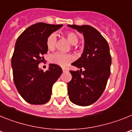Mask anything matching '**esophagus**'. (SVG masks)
I'll return each mask as SVG.
<instances>
[{"label": "esophagus", "mask_w": 132, "mask_h": 132, "mask_svg": "<svg viewBox=\"0 0 132 132\" xmlns=\"http://www.w3.org/2000/svg\"><path fill=\"white\" fill-rule=\"evenodd\" d=\"M62 70H63V73L68 71V70H67V69H65V68H62Z\"/></svg>", "instance_id": "34e87169"}]
</instances>
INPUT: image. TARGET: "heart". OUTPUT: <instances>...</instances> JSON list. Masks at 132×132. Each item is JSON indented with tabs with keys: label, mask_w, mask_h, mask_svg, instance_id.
<instances>
[{
	"label": "heart",
	"mask_w": 132,
	"mask_h": 132,
	"mask_svg": "<svg viewBox=\"0 0 132 132\" xmlns=\"http://www.w3.org/2000/svg\"><path fill=\"white\" fill-rule=\"evenodd\" d=\"M66 37L67 39L72 45H77L79 42V37L73 31H69L66 34ZM57 42V36L55 34H51L47 39V47L49 50H53L55 47ZM73 60V57L71 55L65 54L63 53H56L52 55L51 61L55 64L65 67L69 63Z\"/></svg>",
	"instance_id": "obj_1"
}]
</instances>
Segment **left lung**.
<instances>
[{
  "label": "left lung",
  "instance_id": "1",
  "mask_svg": "<svg viewBox=\"0 0 132 132\" xmlns=\"http://www.w3.org/2000/svg\"><path fill=\"white\" fill-rule=\"evenodd\" d=\"M67 26L82 34L85 39L81 57L72 63L80 71H70L72 79L67 83L69 98L75 104L89 106L101 97L110 75L109 45L101 34L90 26Z\"/></svg>",
  "mask_w": 132,
  "mask_h": 132
}]
</instances>
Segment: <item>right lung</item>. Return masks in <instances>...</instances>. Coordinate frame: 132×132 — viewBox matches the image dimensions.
Wrapping results in <instances>:
<instances>
[{"label": "right lung", "instance_id": "add662e5", "mask_svg": "<svg viewBox=\"0 0 132 132\" xmlns=\"http://www.w3.org/2000/svg\"><path fill=\"white\" fill-rule=\"evenodd\" d=\"M62 26L37 23L26 29L16 40L11 62L14 82L21 96L31 104L50 101L52 86L62 73V69L55 64H50L45 72L38 67L47 52L48 36Z\"/></svg>", "mask_w": 132, "mask_h": 132}]
</instances>
